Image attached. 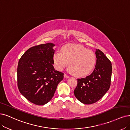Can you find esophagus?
Returning <instances> with one entry per match:
<instances>
[{"label":"esophagus","mask_w":130,"mask_h":130,"mask_svg":"<svg viewBox=\"0 0 130 130\" xmlns=\"http://www.w3.org/2000/svg\"><path fill=\"white\" fill-rule=\"evenodd\" d=\"M64 76L65 78H70V76L69 75H67V74H64Z\"/></svg>","instance_id":"obj_1"}]
</instances>
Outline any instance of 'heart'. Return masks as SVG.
Returning <instances> with one entry per match:
<instances>
[{"instance_id": "b5f03b06", "label": "heart", "mask_w": 130, "mask_h": 130, "mask_svg": "<svg viewBox=\"0 0 130 130\" xmlns=\"http://www.w3.org/2000/svg\"><path fill=\"white\" fill-rule=\"evenodd\" d=\"M53 59L58 70H62L70 64V72L78 76L88 74L93 69L96 62L95 55L92 51L76 44L65 46L62 48V52L55 53Z\"/></svg>"}]
</instances>
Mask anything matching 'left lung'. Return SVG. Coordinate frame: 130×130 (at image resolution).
<instances>
[{
  "label": "left lung",
  "instance_id": "1",
  "mask_svg": "<svg viewBox=\"0 0 130 130\" xmlns=\"http://www.w3.org/2000/svg\"><path fill=\"white\" fill-rule=\"evenodd\" d=\"M95 55L96 62L93 73L86 78L78 79L74 90L76 98L86 104L95 103L101 99L109 90L111 83V62L99 49H96Z\"/></svg>",
  "mask_w": 130,
  "mask_h": 130
}]
</instances>
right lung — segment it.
<instances>
[{"mask_svg": "<svg viewBox=\"0 0 130 130\" xmlns=\"http://www.w3.org/2000/svg\"><path fill=\"white\" fill-rule=\"evenodd\" d=\"M55 44L47 43L29 48L18 62V86L20 93L34 104H46L54 95L64 74L55 70Z\"/></svg>", "mask_w": 130, "mask_h": 130, "instance_id": "right-lung-1", "label": "right lung"}]
</instances>
